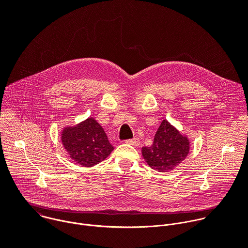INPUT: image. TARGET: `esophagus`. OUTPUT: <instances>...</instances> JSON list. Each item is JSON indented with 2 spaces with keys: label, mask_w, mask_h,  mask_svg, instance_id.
<instances>
[{
  "label": "esophagus",
  "mask_w": 248,
  "mask_h": 248,
  "mask_svg": "<svg viewBox=\"0 0 248 248\" xmlns=\"http://www.w3.org/2000/svg\"><path fill=\"white\" fill-rule=\"evenodd\" d=\"M125 142L128 143V144H130V145H133V146H138L139 143H140V140H139V138L134 137V138H132V139H127V140H125Z\"/></svg>",
  "instance_id": "esophagus-1"
}]
</instances>
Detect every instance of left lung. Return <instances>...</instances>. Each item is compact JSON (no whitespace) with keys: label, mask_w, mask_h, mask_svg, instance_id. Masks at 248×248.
I'll return each instance as SVG.
<instances>
[{"label":"left lung","mask_w":248,"mask_h":248,"mask_svg":"<svg viewBox=\"0 0 248 248\" xmlns=\"http://www.w3.org/2000/svg\"><path fill=\"white\" fill-rule=\"evenodd\" d=\"M189 152V142L166 120L160 124L153 144L142 148L149 167L158 171H168L182 163Z\"/></svg>","instance_id":"1"}]
</instances>
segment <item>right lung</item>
<instances>
[{
    "label": "right lung",
    "instance_id": "add662e5",
    "mask_svg": "<svg viewBox=\"0 0 248 248\" xmlns=\"http://www.w3.org/2000/svg\"><path fill=\"white\" fill-rule=\"evenodd\" d=\"M62 141L70 158L84 167L99 164L114 150L103 127L91 118L75 127L65 128Z\"/></svg>",
    "mask_w": 248,
    "mask_h": 248
}]
</instances>
